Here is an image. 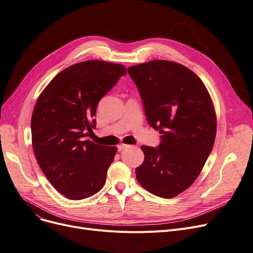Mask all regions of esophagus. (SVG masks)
I'll list each match as a JSON object with an SVG mask.
<instances>
[{
    "instance_id": "34e87169",
    "label": "esophagus",
    "mask_w": 253,
    "mask_h": 253,
    "mask_svg": "<svg viewBox=\"0 0 253 253\" xmlns=\"http://www.w3.org/2000/svg\"><path fill=\"white\" fill-rule=\"evenodd\" d=\"M127 147H128L127 144H125V143H121V144H119V145H118V150H119V151H122V150L126 149Z\"/></svg>"
}]
</instances>
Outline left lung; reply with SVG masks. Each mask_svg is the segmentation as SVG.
<instances>
[{
    "label": "left lung",
    "instance_id": "obj_1",
    "mask_svg": "<svg viewBox=\"0 0 253 253\" xmlns=\"http://www.w3.org/2000/svg\"><path fill=\"white\" fill-rule=\"evenodd\" d=\"M150 125L163 134L158 149L141 145L144 160L136 178L150 193L173 198L197 179L216 135V114L209 92L180 63L152 60L129 66Z\"/></svg>",
    "mask_w": 253,
    "mask_h": 253
}]
</instances>
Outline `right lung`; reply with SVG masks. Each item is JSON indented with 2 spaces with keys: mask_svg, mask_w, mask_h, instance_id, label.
Instances as JSON below:
<instances>
[{
  "mask_svg": "<svg viewBox=\"0 0 253 253\" xmlns=\"http://www.w3.org/2000/svg\"><path fill=\"white\" fill-rule=\"evenodd\" d=\"M125 74L122 64L79 62L53 78L37 99L31 122L34 153L47 179L65 198L82 200L104 185L118 149L86 137L95 125L99 100Z\"/></svg>",
  "mask_w": 253,
  "mask_h": 253,
  "instance_id": "obj_1",
  "label": "right lung"
}]
</instances>
